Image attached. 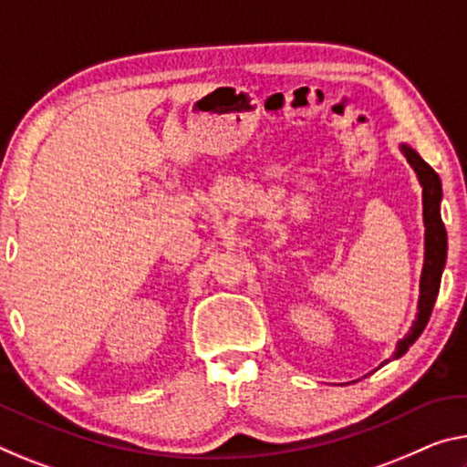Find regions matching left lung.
<instances>
[{
    "label": "left lung",
    "mask_w": 467,
    "mask_h": 467,
    "mask_svg": "<svg viewBox=\"0 0 467 467\" xmlns=\"http://www.w3.org/2000/svg\"><path fill=\"white\" fill-rule=\"evenodd\" d=\"M401 150L405 153L407 161H410L411 168L416 170L418 179L421 182V189H424V224H426V260H424V270H421V280H420V312H418V320L413 324V328L407 338H403L401 343L397 345V353L403 355L407 349H410L413 340H416L421 330L426 328L428 320H431L432 307L436 303V295H439L441 288V276H442V268H445V260H447V231L445 224H442L441 218V197H442V189H441V179L434 170L426 164L420 155L410 150V147L401 145Z\"/></svg>",
    "instance_id": "8db88e82"
}]
</instances>
